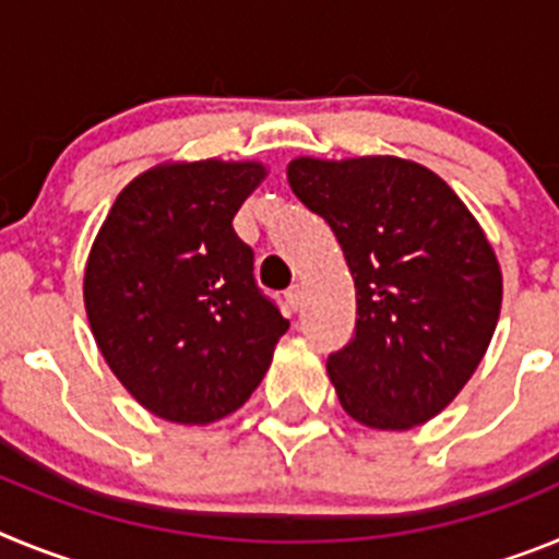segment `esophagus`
<instances>
[{"instance_id": "esophagus-1", "label": "esophagus", "mask_w": 559, "mask_h": 559, "mask_svg": "<svg viewBox=\"0 0 559 559\" xmlns=\"http://www.w3.org/2000/svg\"><path fill=\"white\" fill-rule=\"evenodd\" d=\"M285 299H288V305L294 310H299L302 308V285L296 283V285H290L288 290H285Z\"/></svg>"}]
</instances>
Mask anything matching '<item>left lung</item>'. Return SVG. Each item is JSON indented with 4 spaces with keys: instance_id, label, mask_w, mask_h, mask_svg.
<instances>
[{
    "instance_id": "1",
    "label": "left lung",
    "mask_w": 559,
    "mask_h": 559,
    "mask_svg": "<svg viewBox=\"0 0 559 559\" xmlns=\"http://www.w3.org/2000/svg\"><path fill=\"white\" fill-rule=\"evenodd\" d=\"M288 185L328 221L355 280V335L328 358L341 406L380 431L423 426L490 347L496 251L456 192L417 162L299 156Z\"/></svg>"
}]
</instances>
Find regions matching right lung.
<instances>
[{
    "label": "right lung",
    "instance_id": "obj_1",
    "mask_svg": "<svg viewBox=\"0 0 559 559\" xmlns=\"http://www.w3.org/2000/svg\"><path fill=\"white\" fill-rule=\"evenodd\" d=\"M260 162H173L117 195L88 251L83 302L103 358L133 400L170 423L237 412L271 367L288 319L254 283L231 218Z\"/></svg>",
    "mask_w": 559,
    "mask_h": 559
}]
</instances>
